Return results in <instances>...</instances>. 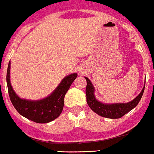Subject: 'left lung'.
I'll use <instances>...</instances> for the list:
<instances>
[{
    "label": "left lung",
    "mask_w": 154,
    "mask_h": 154,
    "mask_svg": "<svg viewBox=\"0 0 154 154\" xmlns=\"http://www.w3.org/2000/svg\"><path fill=\"white\" fill-rule=\"evenodd\" d=\"M87 81L86 87V97L87 103L89 107L94 111L97 115L102 117L112 119H117L121 118L129 112H130L132 109L135 107L139 103L140 100L143 95L144 91V87L142 91L132 101L127 103H115V104H103L100 102L97 101L94 97V88L93 86L91 81L87 77H85Z\"/></svg>",
    "instance_id": "left-lung-1"
}]
</instances>
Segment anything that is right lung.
Masks as SVG:
<instances>
[{"instance_id":"right-lung-1","label":"right lung","mask_w":154,"mask_h":154,"mask_svg":"<svg viewBox=\"0 0 154 154\" xmlns=\"http://www.w3.org/2000/svg\"><path fill=\"white\" fill-rule=\"evenodd\" d=\"M10 62H9L7 83L9 96L13 106L21 115L39 124L51 122L59 117L63 109L65 94L77 77L76 73L67 75L49 97L38 101H30L19 98L14 92L10 84Z\"/></svg>"}]
</instances>
